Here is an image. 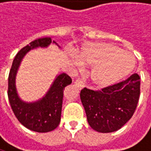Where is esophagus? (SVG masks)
I'll return each mask as SVG.
<instances>
[{"instance_id": "34e87169", "label": "esophagus", "mask_w": 151, "mask_h": 151, "mask_svg": "<svg viewBox=\"0 0 151 151\" xmlns=\"http://www.w3.org/2000/svg\"><path fill=\"white\" fill-rule=\"evenodd\" d=\"M74 84L76 85L79 88H82L84 87V83H83V81H81V80H76V81H74Z\"/></svg>"}]
</instances>
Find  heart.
Segmentation results:
<instances>
[{
	"label": "heart",
	"instance_id": "obj_1",
	"mask_svg": "<svg viewBox=\"0 0 151 151\" xmlns=\"http://www.w3.org/2000/svg\"><path fill=\"white\" fill-rule=\"evenodd\" d=\"M83 63L93 66L91 80L99 88H108L124 81L135 67V58L131 52L106 43L89 44L79 52ZM76 65L81 63L73 57Z\"/></svg>",
	"mask_w": 151,
	"mask_h": 151
}]
</instances>
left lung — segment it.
I'll return each instance as SVG.
<instances>
[{
    "instance_id": "8db88e82",
    "label": "left lung",
    "mask_w": 151,
    "mask_h": 151,
    "mask_svg": "<svg viewBox=\"0 0 151 151\" xmlns=\"http://www.w3.org/2000/svg\"><path fill=\"white\" fill-rule=\"evenodd\" d=\"M139 76L137 73L112 87L94 91L84 88L81 100L89 126L107 133L121 129L132 118L139 98Z\"/></svg>"
}]
</instances>
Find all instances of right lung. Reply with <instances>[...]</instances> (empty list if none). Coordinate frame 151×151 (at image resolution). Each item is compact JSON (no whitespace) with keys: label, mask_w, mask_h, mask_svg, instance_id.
Instances as JSON below:
<instances>
[{"label":"right lung","mask_w":151,"mask_h":151,"mask_svg":"<svg viewBox=\"0 0 151 151\" xmlns=\"http://www.w3.org/2000/svg\"><path fill=\"white\" fill-rule=\"evenodd\" d=\"M55 41L51 37L38 38L23 47L15 56L9 74L8 98L14 114L19 123L26 128L37 132H48L57 128L61 121L63 90L71 83V79L66 73H61L55 77L45 95L37 101L26 102L18 94L16 88V76L19 65L27 53L37 48H46Z\"/></svg>","instance_id":"right-lung-1"}]
</instances>
